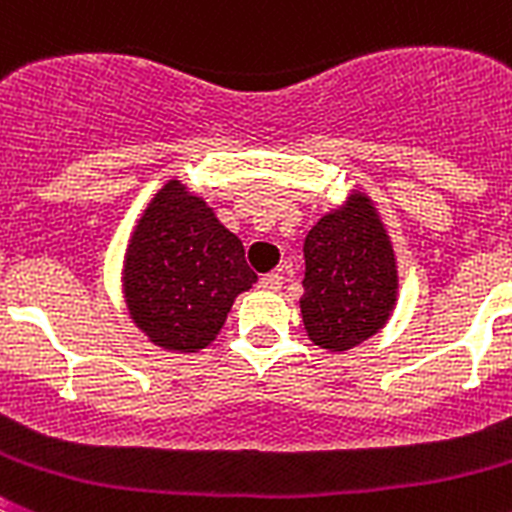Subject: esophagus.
<instances>
[{
    "instance_id": "34e87169",
    "label": "esophagus",
    "mask_w": 512,
    "mask_h": 512,
    "mask_svg": "<svg viewBox=\"0 0 512 512\" xmlns=\"http://www.w3.org/2000/svg\"><path fill=\"white\" fill-rule=\"evenodd\" d=\"M282 284H284L282 274H279V271H271V274H264V277H261L259 287L264 289V292H279Z\"/></svg>"
}]
</instances>
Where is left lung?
Instances as JSON below:
<instances>
[{
    "label": "left lung",
    "mask_w": 512,
    "mask_h": 512,
    "mask_svg": "<svg viewBox=\"0 0 512 512\" xmlns=\"http://www.w3.org/2000/svg\"><path fill=\"white\" fill-rule=\"evenodd\" d=\"M307 338L325 351H348L377 336L397 305V259L372 197L351 189L305 238Z\"/></svg>",
    "instance_id": "8db88e82"
}]
</instances>
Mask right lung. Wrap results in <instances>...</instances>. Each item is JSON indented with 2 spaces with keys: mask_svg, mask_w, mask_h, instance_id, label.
<instances>
[{
  "mask_svg": "<svg viewBox=\"0 0 512 512\" xmlns=\"http://www.w3.org/2000/svg\"><path fill=\"white\" fill-rule=\"evenodd\" d=\"M243 243L179 179L153 194L122 259L130 318L153 346L197 354L225 325L235 297L256 284Z\"/></svg>",
  "mask_w": 512,
  "mask_h": 512,
  "instance_id": "1",
  "label": "right lung"
}]
</instances>
